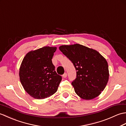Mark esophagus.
Returning <instances> with one entry per match:
<instances>
[{
    "label": "esophagus",
    "mask_w": 126,
    "mask_h": 126,
    "mask_svg": "<svg viewBox=\"0 0 126 126\" xmlns=\"http://www.w3.org/2000/svg\"><path fill=\"white\" fill-rule=\"evenodd\" d=\"M63 77H64V78H66V77H67V74H66V73L64 74L63 75Z\"/></svg>",
    "instance_id": "1"
}]
</instances>
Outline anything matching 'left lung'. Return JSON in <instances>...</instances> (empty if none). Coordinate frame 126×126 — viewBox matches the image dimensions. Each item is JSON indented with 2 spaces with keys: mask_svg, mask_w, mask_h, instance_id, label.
I'll return each instance as SVG.
<instances>
[{
  "mask_svg": "<svg viewBox=\"0 0 126 126\" xmlns=\"http://www.w3.org/2000/svg\"><path fill=\"white\" fill-rule=\"evenodd\" d=\"M59 49L73 63L76 78L72 82L75 92L84 100H92L103 91L109 79L108 63L95 50L76 44Z\"/></svg>",
  "mask_w": 126,
  "mask_h": 126,
  "instance_id": "1",
  "label": "left lung"
}]
</instances>
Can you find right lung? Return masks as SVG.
Returning a JSON list of instances; mask_svg holds the SVG:
<instances>
[{"label":"right lung","mask_w":126,"mask_h":126,"mask_svg":"<svg viewBox=\"0 0 126 126\" xmlns=\"http://www.w3.org/2000/svg\"><path fill=\"white\" fill-rule=\"evenodd\" d=\"M57 47H44L31 51L24 58L19 69V78L24 89L32 97L43 99L58 89L62 76L52 62Z\"/></svg>","instance_id":"add662e5"}]
</instances>
